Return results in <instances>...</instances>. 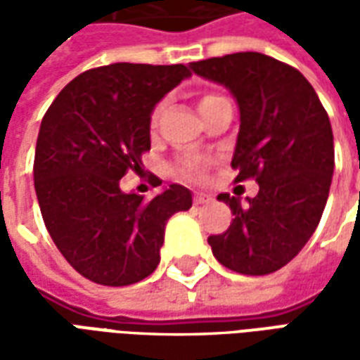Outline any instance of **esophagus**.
Instances as JSON below:
<instances>
[{"instance_id": "34e87169", "label": "esophagus", "mask_w": 360, "mask_h": 360, "mask_svg": "<svg viewBox=\"0 0 360 360\" xmlns=\"http://www.w3.org/2000/svg\"><path fill=\"white\" fill-rule=\"evenodd\" d=\"M210 200V195H206V193H195V204H208Z\"/></svg>"}]
</instances>
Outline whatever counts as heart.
Segmentation results:
<instances>
[{
  "mask_svg": "<svg viewBox=\"0 0 360 360\" xmlns=\"http://www.w3.org/2000/svg\"><path fill=\"white\" fill-rule=\"evenodd\" d=\"M224 96H218V94H204L200 100H198V111H200V115L202 113H206V111L210 110L214 103L218 102V100H221ZM158 115H160V108H156L154 110V113H152V123H156ZM179 173L183 175V177H188V179H195V177H198L200 173H202V167L196 164V162H183V164L179 165Z\"/></svg>",
  "mask_w": 360,
  "mask_h": 360,
  "instance_id": "1",
  "label": "heart"
}]
</instances>
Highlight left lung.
Returning <instances> with one entry per match:
<instances>
[{"instance_id": "left-lung-1", "label": "left lung", "mask_w": 360, "mask_h": 360, "mask_svg": "<svg viewBox=\"0 0 360 360\" xmlns=\"http://www.w3.org/2000/svg\"><path fill=\"white\" fill-rule=\"evenodd\" d=\"M198 77L224 84L237 100L241 125L231 167L235 181L252 179L258 195H218L233 212L227 231L210 235L219 264L266 276L291 262L322 218L333 175L330 117L310 82L295 67L239 51L191 63Z\"/></svg>"}]
</instances>
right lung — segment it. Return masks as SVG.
I'll return each instance as SVG.
<instances>
[{
	"mask_svg": "<svg viewBox=\"0 0 360 360\" xmlns=\"http://www.w3.org/2000/svg\"><path fill=\"white\" fill-rule=\"evenodd\" d=\"M187 77L181 63L96 67L69 82L44 115L34 154L44 224L67 262L94 283L148 278L167 219L193 206L191 191L175 183L150 200L119 187L150 150L152 110Z\"/></svg>",
	"mask_w": 360,
	"mask_h": 360,
	"instance_id": "1",
	"label": "right lung"
}]
</instances>
